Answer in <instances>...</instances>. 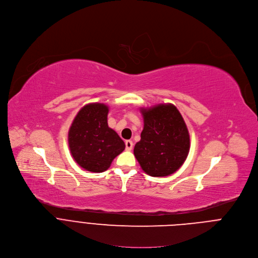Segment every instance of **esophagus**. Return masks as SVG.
Returning a JSON list of instances; mask_svg holds the SVG:
<instances>
[{
  "label": "esophagus",
  "mask_w": 258,
  "mask_h": 258,
  "mask_svg": "<svg viewBox=\"0 0 258 258\" xmlns=\"http://www.w3.org/2000/svg\"><path fill=\"white\" fill-rule=\"evenodd\" d=\"M134 147V144L132 141H125V150L126 151H132Z\"/></svg>",
  "instance_id": "1"
}]
</instances>
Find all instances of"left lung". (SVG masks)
Here are the masks:
<instances>
[{
	"mask_svg": "<svg viewBox=\"0 0 258 258\" xmlns=\"http://www.w3.org/2000/svg\"><path fill=\"white\" fill-rule=\"evenodd\" d=\"M144 130L134 149L145 173L166 177L178 171L190 150V136L183 116L171 103L142 108Z\"/></svg>",
	"mask_w": 258,
	"mask_h": 258,
	"instance_id": "1",
	"label": "left lung"
}]
</instances>
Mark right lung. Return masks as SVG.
Returning a JSON list of instances; mask_svg holds the SVG:
<instances>
[{
	"label": "right lung",
	"mask_w": 258,
	"mask_h": 258,
	"mask_svg": "<svg viewBox=\"0 0 258 258\" xmlns=\"http://www.w3.org/2000/svg\"><path fill=\"white\" fill-rule=\"evenodd\" d=\"M108 106L89 103L76 114L68 132V145L75 162L93 173L106 171L125 148L123 141L107 124Z\"/></svg>",
	"instance_id": "1"
}]
</instances>
